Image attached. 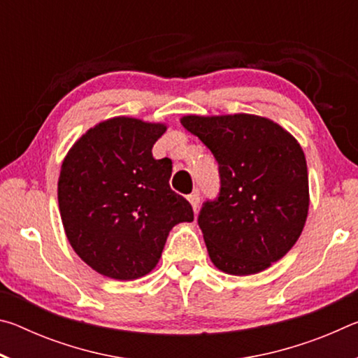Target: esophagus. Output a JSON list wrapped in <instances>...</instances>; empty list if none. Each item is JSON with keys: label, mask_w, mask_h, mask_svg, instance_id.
Segmentation results:
<instances>
[{"label": "esophagus", "mask_w": 358, "mask_h": 358, "mask_svg": "<svg viewBox=\"0 0 358 358\" xmlns=\"http://www.w3.org/2000/svg\"><path fill=\"white\" fill-rule=\"evenodd\" d=\"M187 201H189V203L192 205V210L196 211L199 208V203H201V194H199V191H194L192 194L187 196Z\"/></svg>", "instance_id": "esophagus-1"}]
</instances>
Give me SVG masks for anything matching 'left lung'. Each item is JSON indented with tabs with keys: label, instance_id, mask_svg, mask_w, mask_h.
<instances>
[{
	"label": "left lung",
	"instance_id": "left-lung-1",
	"mask_svg": "<svg viewBox=\"0 0 358 358\" xmlns=\"http://www.w3.org/2000/svg\"><path fill=\"white\" fill-rule=\"evenodd\" d=\"M180 121L220 164V196L199 215L211 262L227 275L260 273L286 256L305 227L310 187L300 143L259 115H185Z\"/></svg>",
	"mask_w": 358,
	"mask_h": 358
}]
</instances>
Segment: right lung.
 I'll return each mask as SVG.
<instances>
[{
	"instance_id": "obj_1",
	"label": "right lung",
	"mask_w": 358,
	"mask_h": 358,
	"mask_svg": "<svg viewBox=\"0 0 358 358\" xmlns=\"http://www.w3.org/2000/svg\"><path fill=\"white\" fill-rule=\"evenodd\" d=\"M164 123L113 117L72 145L58 178V207L72 250L99 275L131 281L159 262L173 226L194 220L171 189L172 161L151 148Z\"/></svg>"
}]
</instances>
